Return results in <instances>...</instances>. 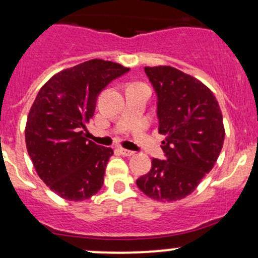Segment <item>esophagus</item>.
Returning <instances> with one entry per match:
<instances>
[{"label": "esophagus", "mask_w": 258, "mask_h": 258, "mask_svg": "<svg viewBox=\"0 0 258 258\" xmlns=\"http://www.w3.org/2000/svg\"><path fill=\"white\" fill-rule=\"evenodd\" d=\"M119 151H121V153L123 156H134L135 152L131 150H126V148H119Z\"/></svg>", "instance_id": "34e87169"}]
</instances>
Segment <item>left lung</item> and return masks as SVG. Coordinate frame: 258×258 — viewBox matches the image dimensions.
Listing matches in <instances>:
<instances>
[{
	"label": "left lung",
	"instance_id": "8db88e82",
	"mask_svg": "<svg viewBox=\"0 0 258 258\" xmlns=\"http://www.w3.org/2000/svg\"><path fill=\"white\" fill-rule=\"evenodd\" d=\"M157 96L158 132L165 160L152 158L136 181L150 199L173 202L195 191L215 166L223 141L222 113L209 87L171 66L145 67Z\"/></svg>",
	"mask_w": 258,
	"mask_h": 258
}]
</instances>
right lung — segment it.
<instances>
[{
  "mask_svg": "<svg viewBox=\"0 0 258 258\" xmlns=\"http://www.w3.org/2000/svg\"><path fill=\"white\" fill-rule=\"evenodd\" d=\"M128 71L91 59L54 75L36 96L25 130L27 152L40 178L62 199L83 201L102 187L113 151L86 139L82 128L101 91Z\"/></svg>",
  "mask_w": 258,
  "mask_h": 258,
  "instance_id": "add662e5",
  "label": "right lung"
}]
</instances>
